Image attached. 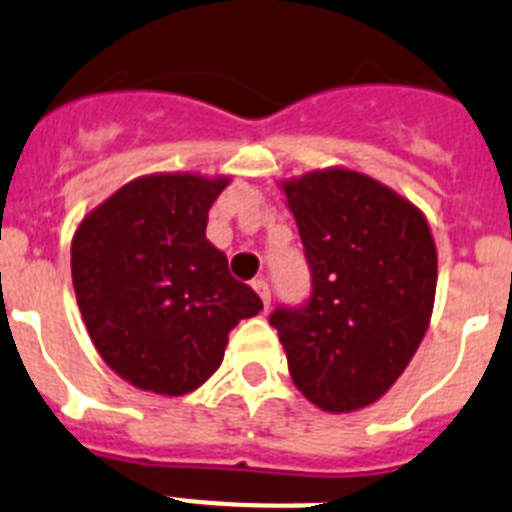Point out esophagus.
I'll list each match as a JSON object with an SVG mask.
<instances>
[{"label": "esophagus", "instance_id": "34e87169", "mask_svg": "<svg viewBox=\"0 0 512 512\" xmlns=\"http://www.w3.org/2000/svg\"><path fill=\"white\" fill-rule=\"evenodd\" d=\"M252 288H255L257 296H260V299H262V306L268 309V306H270V286H268V281H262V278H257V281H252Z\"/></svg>", "mask_w": 512, "mask_h": 512}]
</instances>
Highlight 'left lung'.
I'll return each instance as SVG.
<instances>
[{
  "label": "left lung",
  "mask_w": 512,
  "mask_h": 512,
  "mask_svg": "<svg viewBox=\"0 0 512 512\" xmlns=\"http://www.w3.org/2000/svg\"><path fill=\"white\" fill-rule=\"evenodd\" d=\"M311 273L309 299L278 306L293 384L324 412L373 404L402 376L433 314L430 226L402 195L353 170L283 185Z\"/></svg>",
  "instance_id": "1"
}]
</instances>
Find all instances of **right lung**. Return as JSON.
<instances>
[{
    "label": "right lung",
    "instance_id": "add662e5",
    "mask_svg": "<svg viewBox=\"0 0 512 512\" xmlns=\"http://www.w3.org/2000/svg\"><path fill=\"white\" fill-rule=\"evenodd\" d=\"M226 177L149 175L87 213L71 242V281L102 361L154 394L198 389L229 332L262 301L206 239Z\"/></svg>",
    "mask_w": 512,
    "mask_h": 512
}]
</instances>
